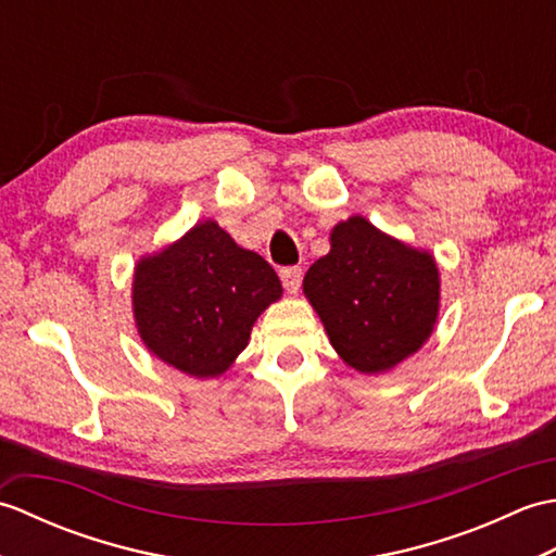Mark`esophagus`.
Here are the masks:
<instances>
[{
	"label": "esophagus",
	"instance_id": "esophagus-1",
	"mask_svg": "<svg viewBox=\"0 0 556 556\" xmlns=\"http://www.w3.org/2000/svg\"><path fill=\"white\" fill-rule=\"evenodd\" d=\"M281 277V285L289 293H296L301 289V281H303V269L301 267H285L279 271Z\"/></svg>",
	"mask_w": 556,
	"mask_h": 556
}]
</instances>
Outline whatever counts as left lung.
<instances>
[{
    "label": "left lung",
    "mask_w": 556,
    "mask_h": 556,
    "mask_svg": "<svg viewBox=\"0 0 556 556\" xmlns=\"http://www.w3.org/2000/svg\"><path fill=\"white\" fill-rule=\"evenodd\" d=\"M303 291L351 368L384 372L416 353L440 308V271L416 251L351 217L332 229V251L305 271Z\"/></svg>",
    "instance_id": "left-lung-1"
}]
</instances>
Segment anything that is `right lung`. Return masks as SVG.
Returning a JSON list of instances; mask_svg holds the SVG:
<instances>
[{
  "label": "right lung",
  "instance_id": "add662e5",
  "mask_svg": "<svg viewBox=\"0 0 556 556\" xmlns=\"http://www.w3.org/2000/svg\"><path fill=\"white\" fill-rule=\"evenodd\" d=\"M279 296L267 260L236 245L212 219L140 260L134 275V315L146 346L193 377L227 370L248 346L257 315Z\"/></svg>",
  "mask_w": 556,
  "mask_h": 556
}]
</instances>
